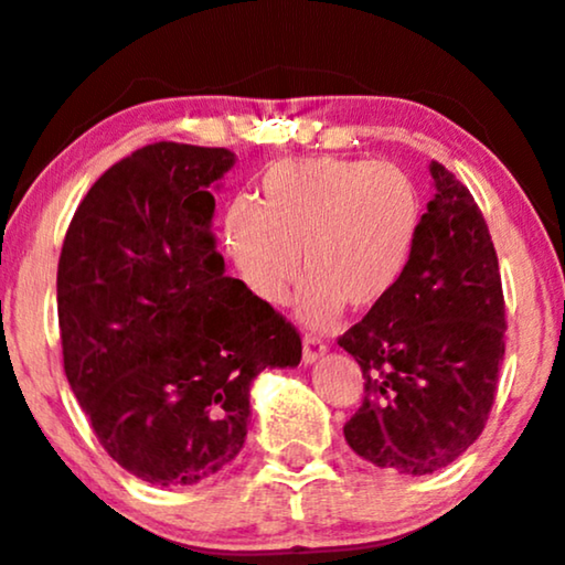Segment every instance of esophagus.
Wrapping results in <instances>:
<instances>
[{
	"mask_svg": "<svg viewBox=\"0 0 565 565\" xmlns=\"http://www.w3.org/2000/svg\"><path fill=\"white\" fill-rule=\"evenodd\" d=\"M323 355H326V344L321 342V339L312 337V334H305V339H302L305 363H316V360H321Z\"/></svg>",
	"mask_w": 565,
	"mask_h": 565,
	"instance_id": "obj_1",
	"label": "esophagus"
}]
</instances>
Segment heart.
Returning <instances> with one entry per match:
<instances>
[{
	"instance_id": "1",
	"label": "heart",
	"mask_w": 565,
	"mask_h": 565,
	"mask_svg": "<svg viewBox=\"0 0 565 565\" xmlns=\"http://www.w3.org/2000/svg\"><path fill=\"white\" fill-rule=\"evenodd\" d=\"M424 223L416 181L397 166L371 160L300 158L276 162L257 183L255 205L234 202L223 244L249 289L284 302L305 276L297 312L329 326L344 305H382L407 270Z\"/></svg>"
}]
</instances>
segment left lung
<instances>
[{
  "instance_id": "8db88e82",
  "label": "left lung",
  "mask_w": 565,
  "mask_h": 565,
  "mask_svg": "<svg viewBox=\"0 0 565 565\" xmlns=\"http://www.w3.org/2000/svg\"><path fill=\"white\" fill-rule=\"evenodd\" d=\"M407 270L382 305L339 337L365 399L344 424L360 458L424 477L460 458L492 411L505 358V300L487 221L441 162Z\"/></svg>"
}]
</instances>
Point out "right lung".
I'll use <instances>...</instances> for the list:
<instances>
[{
    "instance_id": "add662e5",
    "label": "right lung",
    "mask_w": 565,
    "mask_h": 565,
    "mask_svg": "<svg viewBox=\"0 0 565 565\" xmlns=\"http://www.w3.org/2000/svg\"><path fill=\"white\" fill-rule=\"evenodd\" d=\"M234 160L175 141L136 149L88 189L60 253L67 384L115 463L158 487L231 463L257 373L302 358L295 326L223 276L207 189Z\"/></svg>"
}]
</instances>
